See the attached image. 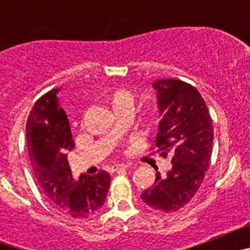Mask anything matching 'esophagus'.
Instances as JSON below:
<instances>
[{
	"mask_svg": "<svg viewBox=\"0 0 250 250\" xmlns=\"http://www.w3.org/2000/svg\"><path fill=\"white\" fill-rule=\"evenodd\" d=\"M129 167L127 164H116L115 167H112V171H121V170H126Z\"/></svg>",
	"mask_w": 250,
	"mask_h": 250,
	"instance_id": "esophagus-1",
	"label": "esophagus"
}]
</instances>
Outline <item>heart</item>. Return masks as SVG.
I'll list each match as a JSON object with an SVG mask.
<instances>
[{
    "instance_id": "1",
    "label": "heart",
    "mask_w": 250,
    "mask_h": 250,
    "mask_svg": "<svg viewBox=\"0 0 250 250\" xmlns=\"http://www.w3.org/2000/svg\"><path fill=\"white\" fill-rule=\"evenodd\" d=\"M109 101L111 104L114 111L118 114L121 111H132L134 104H135V98L129 90L124 87H118L112 90L111 94L109 95ZM156 121V109L152 106H146L145 109L141 110L139 115V125L143 127H151Z\"/></svg>"
}]
</instances>
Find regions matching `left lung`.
<instances>
[{"mask_svg":"<svg viewBox=\"0 0 250 250\" xmlns=\"http://www.w3.org/2000/svg\"><path fill=\"white\" fill-rule=\"evenodd\" d=\"M161 120L156 152L171 154L173 167L167 176L156 173L155 182L141 194L143 202L159 211L182 209L199 190L213 150V125L204 99L184 81L161 79L152 83Z\"/></svg>","mask_w":250,"mask_h":250,"instance_id":"1","label":"left lung"}]
</instances>
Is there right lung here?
<instances>
[{
  "mask_svg": "<svg viewBox=\"0 0 250 250\" xmlns=\"http://www.w3.org/2000/svg\"><path fill=\"white\" fill-rule=\"evenodd\" d=\"M52 89L35 103L26 123L28 158L37 184L52 204L75 219L94 215L104 205L110 188V174L72 178L66 152L75 147L66 112Z\"/></svg>",
  "mask_w": 250,
  "mask_h": 250,
  "instance_id": "add662e5",
  "label": "right lung"
}]
</instances>
